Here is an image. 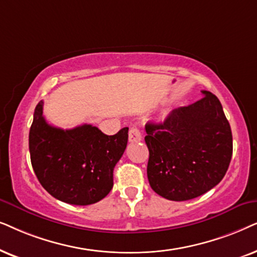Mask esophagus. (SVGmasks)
<instances>
[{
  "mask_svg": "<svg viewBox=\"0 0 257 257\" xmlns=\"http://www.w3.org/2000/svg\"><path fill=\"white\" fill-rule=\"evenodd\" d=\"M142 140L141 132L138 126H132L131 131H129V141L131 142H139Z\"/></svg>",
  "mask_w": 257,
  "mask_h": 257,
  "instance_id": "esophagus-1",
  "label": "esophagus"
}]
</instances>
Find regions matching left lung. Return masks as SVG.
I'll use <instances>...</instances> for the list:
<instances>
[{"label":"left lung","instance_id":"8db88e82","mask_svg":"<svg viewBox=\"0 0 257 257\" xmlns=\"http://www.w3.org/2000/svg\"><path fill=\"white\" fill-rule=\"evenodd\" d=\"M161 123H147L152 189L167 200L201 196L221 182L232 155V135L222 104L210 91Z\"/></svg>","mask_w":257,"mask_h":257}]
</instances>
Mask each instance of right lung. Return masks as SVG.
<instances>
[{
  "label": "right lung",
  "mask_w": 257,
  "mask_h": 257,
  "mask_svg": "<svg viewBox=\"0 0 257 257\" xmlns=\"http://www.w3.org/2000/svg\"><path fill=\"white\" fill-rule=\"evenodd\" d=\"M126 142V126L109 136L91 124L67 131L48 124L40 101L29 132L30 160L36 177L51 196L88 206L111 190L112 172Z\"/></svg>",
  "instance_id": "right-lung-1"
}]
</instances>
